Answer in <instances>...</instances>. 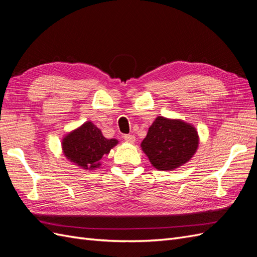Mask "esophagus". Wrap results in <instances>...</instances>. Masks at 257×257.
Returning a JSON list of instances; mask_svg holds the SVG:
<instances>
[{"label": "esophagus", "instance_id": "esophagus-1", "mask_svg": "<svg viewBox=\"0 0 257 257\" xmlns=\"http://www.w3.org/2000/svg\"><path fill=\"white\" fill-rule=\"evenodd\" d=\"M123 138H124V141L130 143V144H134L136 141V137L134 135H125Z\"/></svg>", "mask_w": 257, "mask_h": 257}]
</instances>
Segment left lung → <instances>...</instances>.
<instances>
[{"label":"left lung","mask_w":257,"mask_h":257,"mask_svg":"<svg viewBox=\"0 0 257 257\" xmlns=\"http://www.w3.org/2000/svg\"><path fill=\"white\" fill-rule=\"evenodd\" d=\"M198 143L197 131L192 124L159 115L141 146L154 168L174 170L193 158Z\"/></svg>","instance_id":"obj_1"}]
</instances>
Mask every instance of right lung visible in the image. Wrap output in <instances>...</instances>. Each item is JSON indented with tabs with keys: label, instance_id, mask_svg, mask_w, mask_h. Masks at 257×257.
<instances>
[{
	"label": "right lung",
	"instance_id": "1",
	"mask_svg": "<svg viewBox=\"0 0 257 257\" xmlns=\"http://www.w3.org/2000/svg\"><path fill=\"white\" fill-rule=\"evenodd\" d=\"M116 144V139L105 138L102 131L91 121H87L63 137L62 150L66 159L75 165L94 170L102 165L100 161L104 155L109 154Z\"/></svg>",
	"mask_w": 257,
	"mask_h": 257
}]
</instances>
